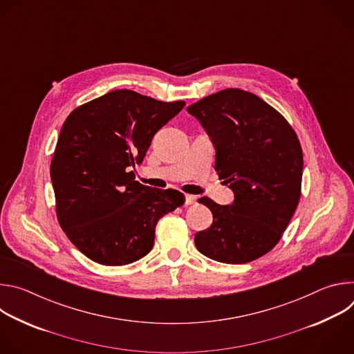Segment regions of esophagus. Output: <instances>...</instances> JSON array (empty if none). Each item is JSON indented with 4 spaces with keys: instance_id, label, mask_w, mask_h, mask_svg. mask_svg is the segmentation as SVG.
<instances>
[{
    "instance_id": "1",
    "label": "esophagus",
    "mask_w": 354,
    "mask_h": 354,
    "mask_svg": "<svg viewBox=\"0 0 354 354\" xmlns=\"http://www.w3.org/2000/svg\"><path fill=\"white\" fill-rule=\"evenodd\" d=\"M196 201H197V197H196V196H193V194H186V200H185V203H186L187 206L196 205Z\"/></svg>"
}]
</instances>
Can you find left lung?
Wrapping results in <instances>:
<instances>
[{
	"label": "left lung",
	"mask_w": 354,
	"mask_h": 354,
	"mask_svg": "<svg viewBox=\"0 0 354 354\" xmlns=\"http://www.w3.org/2000/svg\"><path fill=\"white\" fill-rule=\"evenodd\" d=\"M216 147V172L235 194L230 206L198 198L213 224L194 235L200 254L223 263H248L280 241L301 196L302 149L284 119L259 96L228 88L190 105Z\"/></svg>",
	"instance_id": "obj_1"
}]
</instances>
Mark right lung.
<instances>
[{"label":"right lung","instance_id":"add662e5","mask_svg":"<svg viewBox=\"0 0 354 354\" xmlns=\"http://www.w3.org/2000/svg\"><path fill=\"white\" fill-rule=\"evenodd\" d=\"M185 106L116 89L75 108L66 119L50 176L60 227L77 249L105 266L145 257L161 217L183 206L175 189L134 180L154 134Z\"/></svg>","mask_w":354,"mask_h":354}]
</instances>
